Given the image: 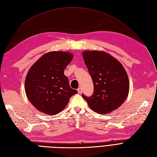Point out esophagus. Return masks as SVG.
<instances>
[{
	"label": "esophagus",
	"mask_w": 157,
	"mask_h": 157,
	"mask_svg": "<svg viewBox=\"0 0 157 157\" xmlns=\"http://www.w3.org/2000/svg\"><path fill=\"white\" fill-rule=\"evenodd\" d=\"M77 91H78V94H82V88H78V90H77Z\"/></svg>",
	"instance_id": "34e87169"
}]
</instances>
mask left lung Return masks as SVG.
<instances>
[{
  "label": "left lung",
  "instance_id": "left-lung-1",
  "mask_svg": "<svg viewBox=\"0 0 157 157\" xmlns=\"http://www.w3.org/2000/svg\"><path fill=\"white\" fill-rule=\"evenodd\" d=\"M86 66L92 78L94 91L91 97L82 95L91 110L106 114L118 109L129 91L125 69L115 58L104 51L82 52Z\"/></svg>",
  "mask_w": 157,
  "mask_h": 157
}]
</instances>
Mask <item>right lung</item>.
<instances>
[{
  "label": "right lung",
  "mask_w": 157,
  "mask_h": 157,
  "mask_svg": "<svg viewBox=\"0 0 157 157\" xmlns=\"http://www.w3.org/2000/svg\"><path fill=\"white\" fill-rule=\"evenodd\" d=\"M73 57L71 53L52 51L45 54L26 75L25 87L27 97L40 112L55 115L67 105L77 91L70 88L64 69Z\"/></svg>",
  "instance_id": "right-lung-1"
}]
</instances>
